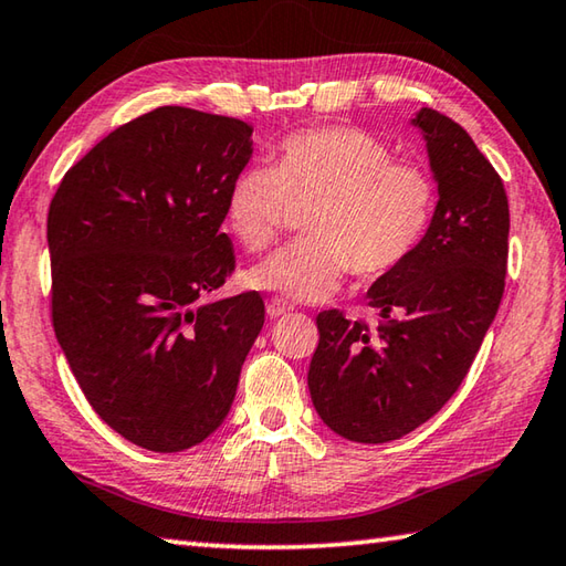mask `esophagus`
I'll use <instances>...</instances> for the list:
<instances>
[{"mask_svg": "<svg viewBox=\"0 0 566 566\" xmlns=\"http://www.w3.org/2000/svg\"><path fill=\"white\" fill-rule=\"evenodd\" d=\"M290 310H292L290 302L282 300V296H272V300L266 302V316H270V318L282 316V314H286Z\"/></svg>", "mask_w": 566, "mask_h": 566, "instance_id": "esophagus-1", "label": "esophagus"}]
</instances>
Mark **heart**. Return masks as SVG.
Wrapping results in <instances>:
<instances>
[{
	"label": "heart",
	"instance_id": "obj_1",
	"mask_svg": "<svg viewBox=\"0 0 566 566\" xmlns=\"http://www.w3.org/2000/svg\"><path fill=\"white\" fill-rule=\"evenodd\" d=\"M272 168L248 166L232 178L224 220L244 250L280 240L294 205H312L302 240L248 272L256 290L292 302H324L354 274L374 280L413 254L436 210V180L396 160L384 140L358 128L296 130L272 153Z\"/></svg>",
	"mask_w": 566,
	"mask_h": 566
}]
</instances>
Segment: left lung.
<instances>
[{
	"instance_id": "8db88e82",
	"label": "left lung",
	"mask_w": 566,
	"mask_h": 566,
	"mask_svg": "<svg viewBox=\"0 0 566 566\" xmlns=\"http://www.w3.org/2000/svg\"><path fill=\"white\" fill-rule=\"evenodd\" d=\"M438 205L420 248L378 276V324L316 316L310 394L318 418L354 443H388L423 426L460 388L505 292L510 208L497 170L468 130L420 108Z\"/></svg>"
}]
</instances>
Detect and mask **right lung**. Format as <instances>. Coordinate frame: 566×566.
Wrapping results in <instances>:
<instances>
[{"label":"right lung","instance_id":"right-lung-1","mask_svg":"<svg viewBox=\"0 0 566 566\" xmlns=\"http://www.w3.org/2000/svg\"><path fill=\"white\" fill-rule=\"evenodd\" d=\"M250 158L244 120L160 106L96 143L49 205L59 344L101 420L153 453L218 430L262 332L256 292L202 302L234 272L220 224Z\"/></svg>","mask_w":566,"mask_h":566}]
</instances>
